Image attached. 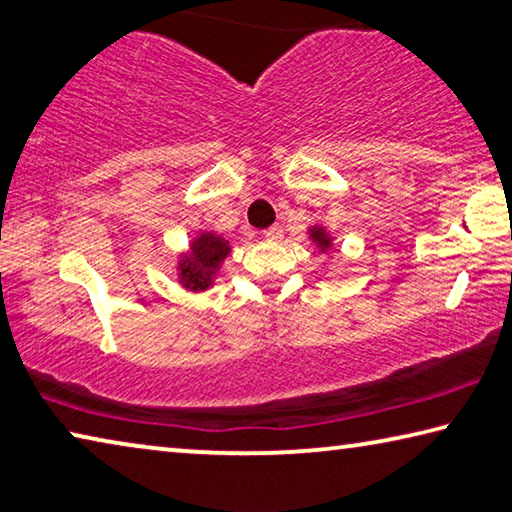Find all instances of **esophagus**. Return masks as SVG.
I'll list each match as a JSON object with an SVG mask.
<instances>
[{
	"label": "esophagus",
	"mask_w": 512,
	"mask_h": 512,
	"mask_svg": "<svg viewBox=\"0 0 512 512\" xmlns=\"http://www.w3.org/2000/svg\"><path fill=\"white\" fill-rule=\"evenodd\" d=\"M264 239L266 241H282V228H280V225H271V228L264 230Z\"/></svg>",
	"instance_id": "34e87169"
}]
</instances>
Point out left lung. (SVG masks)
I'll return each instance as SVG.
<instances>
[{"label": "left lung", "instance_id": "obj_1", "mask_svg": "<svg viewBox=\"0 0 512 512\" xmlns=\"http://www.w3.org/2000/svg\"><path fill=\"white\" fill-rule=\"evenodd\" d=\"M307 235H309V239H311V244H314L320 253H327V250H332V246H334V237L329 235L327 232V228L323 223H314V225H309L307 228Z\"/></svg>", "mask_w": 512, "mask_h": 512}]
</instances>
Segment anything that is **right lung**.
<instances>
[{
	"instance_id": "right-lung-1",
	"label": "right lung",
	"mask_w": 512,
	"mask_h": 512,
	"mask_svg": "<svg viewBox=\"0 0 512 512\" xmlns=\"http://www.w3.org/2000/svg\"><path fill=\"white\" fill-rule=\"evenodd\" d=\"M230 255V241L212 230H203L178 255V284L192 293H203L214 284L221 264Z\"/></svg>"
}]
</instances>
